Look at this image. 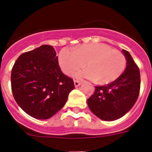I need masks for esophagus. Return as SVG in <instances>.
Returning a JSON list of instances; mask_svg holds the SVG:
<instances>
[{"instance_id": "34e87169", "label": "esophagus", "mask_w": 152, "mask_h": 152, "mask_svg": "<svg viewBox=\"0 0 152 152\" xmlns=\"http://www.w3.org/2000/svg\"><path fill=\"white\" fill-rule=\"evenodd\" d=\"M74 84H75V86L76 87V88L80 85V82L79 81V80H74Z\"/></svg>"}]
</instances>
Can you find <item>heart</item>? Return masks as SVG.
Returning a JSON list of instances; mask_svg holds the SVG:
<instances>
[{
    "label": "heart",
    "mask_w": 152,
    "mask_h": 152,
    "mask_svg": "<svg viewBox=\"0 0 152 152\" xmlns=\"http://www.w3.org/2000/svg\"><path fill=\"white\" fill-rule=\"evenodd\" d=\"M58 62L67 75H73L85 64L87 69L77 72L76 77L91 79L101 84L119 78L126 66L123 53L103 43L80 45L74 51L64 48L60 52Z\"/></svg>",
    "instance_id": "heart-1"
}]
</instances>
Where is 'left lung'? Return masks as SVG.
<instances>
[{
  "label": "left lung",
  "instance_id": "1",
  "mask_svg": "<svg viewBox=\"0 0 152 152\" xmlns=\"http://www.w3.org/2000/svg\"><path fill=\"white\" fill-rule=\"evenodd\" d=\"M127 64L121 76L110 84L96 86L88 100L90 110L98 118L113 121L121 118L132 108L140 91V72L133 58L123 50Z\"/></svg>",
  "mask_w": 152,
  "mask_h": 152
}]
</instances>
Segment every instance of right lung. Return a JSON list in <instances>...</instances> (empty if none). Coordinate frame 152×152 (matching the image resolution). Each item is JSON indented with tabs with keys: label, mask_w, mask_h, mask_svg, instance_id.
Returning a JSON list of instances; mask_svg holds the SVG:
<instances>
[{
	"label": "right lung",
	"mask_w": 152,
	"mask_h": 152,
	"mask_svg": "<svg viewBox=\"0 0 152 152\" xmlns=\"http://www.w3.org/2000/svg\"><path fill=\"white\" fill-rule=\"evenodd\" d=\"M10 79L17 104L39 119H49L59 111L75 88L73 80L61 72L55 49L49 45L19 56Z\"/></svg>",
	"instance_id": "obj_1"
}]
</instances>
